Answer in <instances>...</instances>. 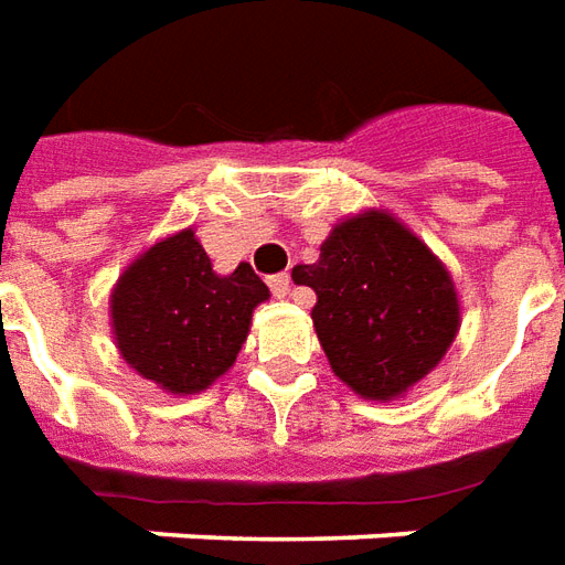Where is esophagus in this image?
Listing matches in <instances>:
<instances>
[{"mask_svg":"<svg viewBox=\"0 0 565 565\" xmlns=\"http://www.w3.org/2000/svg\"><path fill=\"white\" fill-rule=\"evenodd\" d=\"M267 286H270V291H274L276 298H286L291 289V276L289 274H276L267 279Z\"/></svg>","mask_w":565,"mask_h":565,"instance_id":"esophagus-1","label":"esophagus"}]
</instances>
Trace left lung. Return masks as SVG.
<instances>
[{
    "label": "left lung",
    "instance_id": "left-lung-1",
    "mask_svg": "<svg viewBox=\"0 0 565 565\" xmlns=\"http://www.w3.org/2000/svg\"><path fill=\"white\" fill-rule=\"evenodd\" d=\"M316 291L313 328L340 383L367 402H395L438 367L462 307L450 270L386 210L340 218L319 262L291 270Z\"/></svg>",
    "mask_w": 565,
    "mask_h": 565
}]
</instances>
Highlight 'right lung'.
<instances>
[{
	"mask_svg": "<svg viewBox=\"0 0 565 565\" xmlns=\"http://www.w3.org/2000/svg\"><path fill=\"white\" fill-rule=\"evenodd\" d=\"M270 289L239 262L215 274L194 227L158 239L124 267L109 295L115 347L167 395H198L231 371Z\"/></svg>",
	"mask_w": 565,
	"mask_h": 565,
	"instance_id": "obj_1",
	"label": "right lung"
}]
</instances>
